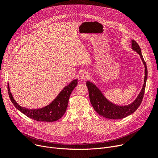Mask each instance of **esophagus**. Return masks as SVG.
Listing matches in <instances>:
<instances>
[{
  "label": "esophagus",
  "instance_id": "1",
  "mask_svg": "<svg viewBox=\"0 0 158 158\" xmlns=\"http://www.w3.org/2000/svg\"><path fill=\"white\" fill-rule=\"evenodd\" d=\"M88 77V72H82L81 73L80 79H81V81L86 80Z\"/></svg>",
  "mask_w": 158,
  "mask_h": 158
}]
</instances>
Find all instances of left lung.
Returning <instances> with one entry per match:
<instances>
[{
  "instance_id": "8db88e82",
  "label": "left lung",
  "mask_w": 158,
  "mask_h": 158,
  "mask_svg": "<svg viewBox=\"0 0 158 158\" xmlns=\"http://www.w3.org/2000/svg\"><path fill=\"white\" fill-rule=\"evenodd\" d=\"M131 44L132 49L137 52L138 54H139L145 66V77L143 85L139 96L133 103L128 105V106H116L115 104L109 102L105 97L101 91L94 84L90 81L86 82V86L89 92V100L93 107L99 115L106 118L111 119H120L124 118L133 114L139 108L142 103L145 89L146 81L147 79H148V68H147L146 63L144 61L142 55L140 46L134 40H131Z\"/></svg>"
}]
</instances>
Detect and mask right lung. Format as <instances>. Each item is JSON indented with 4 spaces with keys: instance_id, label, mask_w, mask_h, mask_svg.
I'll list each match as a JSON object with an SVG mask.
<instances>
[{
    "instance_id": "1",
    "label": "right lung",
    "mask_w": 158,
    "mask_h": 158,
    "mask_svg": "<svg viewBox=\"0 0 158 158\" xmlns=\"http://www.w3.org/2000/svg\"><path fill=\"white\" fill-rule=\"evenodd\" d=\"M77 85V79L72 81L58 94L56 98L48 106L38 109H29L19 106L10 92L9 84L7 90L9 98L15 107L27 117L37 121L54 122L60 119L66 112L70 95Z\"/></svg>"
}]
</instances>
